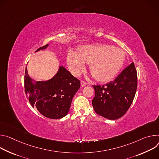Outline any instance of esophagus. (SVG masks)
Wrapping results in <instances>:
<instances>
[{
  "label": "esophagus",
  "mask_w": 159,
  "mask_h": 159,
  "mask_svg": "<svg viewBox=\"0 0 159 159\" xmlns=\"http://www.w3.org/2000/svg\"><path fill=\"white\" fill-rule=\"evenodd\" d=\"M81 86H85L86 85V83L84 81H81Z\"/></svg>",
  "instance_id": "34e87169"
}]
</instances>
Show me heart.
<instances>
[{
    "mask_svg": "<svg viewBox=\"0 0 159 159\" xmlns=\"http://www.w3.org/2000/svg\"><path fill=\"white\" fill-rule=\"evenodd\" d=\"M126 59L122 49L106 44L85 45L78 52H70L67 56V63L70 71L79 76L90 63L89 69L93 78L100 81L114 78L124 65Z\"/></svg>",
    "mask_w": 159,
    "mask_h": 159,
    "instance_id": "heart-1",
    "label": "heart"
}]
</instances>
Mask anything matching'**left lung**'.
<instances>
[{"instance_id":"left-lung-1","label":"left lung","mask_w":159,"mask_h":159,"mask_svg":"<svg viewBox=\"0 0 159 159\" xmlns=\"http://www.w3.org/2000/svg\"><path fill=\"white\" fill-rule=\"evenodd\" d=\"M92 105L95 112L110 120L124 115L133 101L137 89V73L134 63L125 68L113 81L103 85H93Z\"/></svg>"}]
</instances>
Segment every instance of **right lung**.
<instances>
[{
    "instance_id": "obj_1",
    "label": "right lung",
    "mask_w": 159,
    "mask_h": 159,
    "mask_svg": "<svg viewBox=\"0 0 159 159\" xmlns=\"http://www.w3.org/2000/svg\"><path fill=\"white\" fill-rule=\"evenodd\" d=\"M47 44L35 52L45 50ZM80 88V81L69 71L60 66L57 73L46 81H35L28 75L26 67L25 89L26 95L33 107H36L43 116L50 119H61L66 116L73 98Z\"/></svg>"
}]
</instances>
